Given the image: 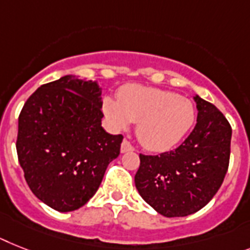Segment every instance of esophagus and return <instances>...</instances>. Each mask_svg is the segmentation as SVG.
<instances>
[{"label":"esophagus","instance_id":"esophagus-1","mask_svg":"<svg viewBox=\"0 0 250 250\" xmlns=\"http://www.w3.org/2000/svg\"><path fill=\"white\" fill-rule=\"evenodd\" d=\"M134 147L130 144L129 140L124 139L121 143V153H126V152H133Z\"/></svg>","mask_w":250,"mask_h":250}]
</instances>
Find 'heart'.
<instances>
[{"mask_svg": "<svg viewBox=\"0 0 250 250\" xmlns=\"http://www.w3.org/2000/svg\"><path fill=\"white\" fill-rule=\"evenodd\" d=\"M103 110L116 129L124 130L137 123L138 139L153 152L175 147L195 120V108L190 100L150 86H125L117 94V101H103Z\"/></svg>", "mask_w": 250, "mask_h": 250, "instance_id": "obj_1", "label": "heart"}]
</instances>
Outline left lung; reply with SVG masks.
Wrapping results in <instances>:
<instances>
[{"label": "left lung", "instance_id": "1", "mask_svg": "<svg viewBox=\"0 0 250 250\" xmlns=\"http://www.w3.org/2000/svg\"><path fill=\"white\" fill-rule=\"evenodd\" d=\"M198 117L189 137L175 150L139 154L135 187L165 217L195 213L211 201L228 172L231 126L217 107L194 97Z\"/></svg>", "mask_w": 250, "mask_h": 250}]
</instances>
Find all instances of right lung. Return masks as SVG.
Returning a JSON list of instances; mask_svg holds the SVG:
<instances>
[{"label":"right lung","mask_w":250,"mask_h":250,"mask_svg":"<svg viewBox=\"0 0 250 250\" xmlns=\"http://www.w3.org/2000/svg\"><path fill=\"white\" fill-rule=\"evenodd\" d=\"M97 82L66 75L43 84L19 115L16 152L33 194L59 212L83 207L98 190L123 135L101 125Z\"/></svg>","instance_id":"1"}]
</instances>
